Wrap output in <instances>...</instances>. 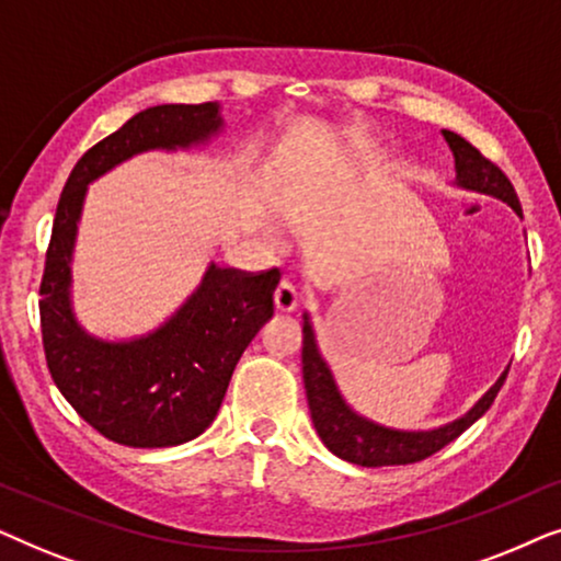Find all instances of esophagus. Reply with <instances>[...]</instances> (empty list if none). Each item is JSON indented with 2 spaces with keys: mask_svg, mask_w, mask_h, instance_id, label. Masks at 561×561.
I'll list each match as a JSON object with an SVG mask.
<instances>
[{
  "mask_svg": "<svg viewBox=\"0 0 561 561\" xmlns=\"http://www.w3.org/2000/svg\"><path fill=\"white\" fill-rule=\"evenodd\" d=\"M273 301H275V309L283 311V313L294 311L296 306H298V290H296L294 283L283 278L278 286H275V290H273Z\"/></svg>",
  "mask_w": 561,
  "mask_h": 561,
  "instance_id": "1",
  "label": "esophagus"
}]
</instances>
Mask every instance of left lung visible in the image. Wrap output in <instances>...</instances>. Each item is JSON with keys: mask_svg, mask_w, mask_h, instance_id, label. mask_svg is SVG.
<instances>
[{"mask_svg": "<svg viewBox=\"0 0 561 561\" xmlns=\"http://www.w3.org/2000/svg\"><path fill=\"white\" fill-rule=\"evenodd\" d=\"M442 135L444 140L449 142L451 152H455L459 186L503 198L518 217H524L516 188H513L508 175H505L493 160L482 156L478 148H472L465 137L449 133V129H444ZM301 363L306 398H309V411L321 442H324L327 449L334 451L336 457L363 467L413 465L436 455L442 447H447L449 442H455L459 434L467 432V428L493 405L497 390L503 388L505 378H508V370H505L503 378L480 398L478 405H474L467 416L451 421L447 426L434 428V432H396V428L378 426L373 424V421L357 416V413L342 401L340 390L334 386L332 373H329L327 363L321 359L317 350V342H313V329L309 321H304Z\"/></svg>", "mask_w": 561, "mask_h": 561, "instance_id": "8db88e82", "label": "left lung"}]
</instances>
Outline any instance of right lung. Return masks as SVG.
Wrapping results in <instances>:
<instances>
[{"label": "right lung", "mask_w": 561, "mask_h": 561, "mask_svg": "<svg viewBox=\"0 0 561 561\" xmlns=\"http://www.w3.org/2000/svg\"><path fill=\"white\" fill-rule=\"evenodd\" d=\"M219 127L214 102L150 106L83 152L58 198L41 280L45 363L73 411L125 447H175L211 424L234 365L273 317L280 271L211 265L196 294L158 332L102 342L76 324L68 301L76 221L87 186L110 168L142 150L188 148Z\"/></svg>", "instance_id": "add662e5"}]
</instances>
